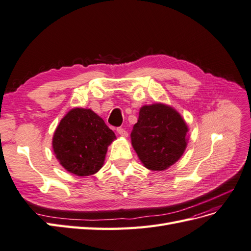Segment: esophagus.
I'll list each match as a JSON object with an SVG mask.
<instances>
[{
	"mask_svg": "<svg viewBox=\"0 0 251 251\" xmlns=\"http://www.w3.org/2000/svg\"><path fill=\"white\" fill-rule=\"evenodd\" d=\"M116 131H118V133L120 136H122V137H124V138H126L127 136H128V132L124 129V128H122V127H119L118 129H116Z\"/></svg>",
	"mask_w": 251,
	"mask_h": 251,
	"instance_id": "esophagus-1",
	"label": "esophagus"
}]
</instances>
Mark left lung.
<instances>
[{
  "instance_id": "1",
  "label": "left lung",
  "mask_w": 251,
  "mask_h": 251,
  "mask_svg": "<svg viewBox=\"0 0 251 251\" xmlns=\"http://www.w3.org/2000/svg\"><path fill=\"white\" fill-rule=\"evenodd\" d=\"M188 126L176 109L156 102L140 108L130 133L133 150L145 168L165 171L183 156Z\"/></svg>"
}]
</instances>
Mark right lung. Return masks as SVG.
<instances>
[{
	"mask_svg": "<svg viewBox=\"0 0 251 251\" xmlns=\"http://www.w3.org/2000/svg\"><path fill=\"white\" fill-rule=\"evenodd\" d=\"M114 139V132L93 110L74 108L57 125L52 149L65 170L89 176L102 168L108 147Z\"/></svg>",
	"mask_w": 251,
	"mask_h": 251,
	"instance_id": "obj_1",
	"label": "right lung"
}]
</instances>
